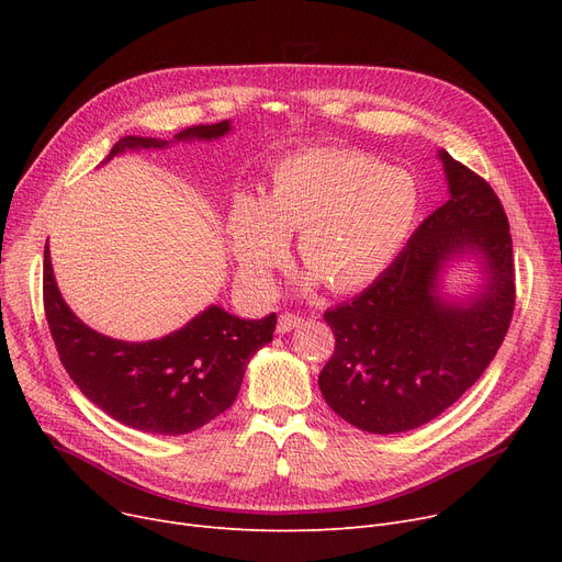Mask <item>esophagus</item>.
I'll use <instances>...</instances> for the list:
<instances>
[{
  "instance_id": "esophagus-1",
  "label": "esophagus",
  "mask_w": 562,
  "mask_h": 562,
  "mask_svg": "<svg viewBox=\"0 0 562 562\" xmlns=\"http://www.w3.org/2000/svg\"><path fill=\"white\" fill-rule=\"evenodd\" d=\"M303 323V318L299 316V314H293V312H284L282 316H280V321H278V333L280 335H284V333H291L293 328H299Z\"/></svg>"
}]
</instances>
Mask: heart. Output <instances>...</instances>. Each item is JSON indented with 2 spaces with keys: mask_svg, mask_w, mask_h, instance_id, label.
<instances>
[{
  "mask_svg": "<svg viewBox=\"0 0 562 562\" xmlns=\"http://www.w3.org/2000/svg\"><path fill=\"white\" fill-rule=\"evenodd\" d=\"M412 177L348 150H307L273 170L263 200L241 195L229 212L232 252L248 284L266 289L299 232L301 261L333 291H356L390 269L415 227Z\"/></svg>",
  "mask_w": 562,
  "mask_h": 562,
  "instance_id": "1",
  "label": "heart"
}]
</instances>
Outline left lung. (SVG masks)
<instances>
[{"label":"left lung","mask_w":562,"mask_h":562,"mask_svg":"<svg viewBox=\"0 0 562 562\" xmlns=\"http://www.w3.org/2000/svg\"><path fill=\"white\" fill-rule=\"evenodd\" d=\"M451 198L350 303L323 314L335 335L318 387L337 415L375 435L415 430L451 407L494 360L515 312L508 216L479 172L439 153ZM476 249L491 273L467 308L434 291L440 263Z\"/></svg>","instance_id":"1"}]
</instances>
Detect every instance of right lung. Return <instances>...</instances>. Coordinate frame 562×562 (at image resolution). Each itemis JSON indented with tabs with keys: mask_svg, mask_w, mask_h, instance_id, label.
<instances>
[{
	"mask_svg": "<svg viewBox=\"0 0 562 562\" xmlns=\"http://www.w3.org/2000/svg\"><path fill=\"white\" fill-rule=\"evenodd\" d=\"M227 130V121L193 125L175 138L210 140ZM164 145L168 140L125 136L106 159ZM43 303L58 358L81 394L111 419L150 435H184L225 412L239 394L250 358L273 339L278 323L276 314L246 321L212 305L161 339L117 341L91 330L70 312L54 282L47 246Z\"/></svg>",
	"mask_w": 562,
	"mask_h": 562,
	"instance_id": "add662e5",
	"label": "right lung"
}]
</instances>
